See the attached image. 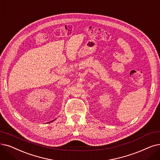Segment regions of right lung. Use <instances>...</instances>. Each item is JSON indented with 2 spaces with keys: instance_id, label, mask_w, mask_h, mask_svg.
Returning <instances> with one entry per match:
<instances>
[{
  "instance_id": "add662e5",
  "label": "right lung",
  "mask_w": 160,
  "mask_h": 160,
  "mask_svg": "<svg viewBox=\"0 0 160 160\" xmlns=\"http://www.w3.org/2000/svg\"><path fill=\"white\" fill-rule=\"evenodd\" d=\"M48 123H49V122H48Z\"/></svg>"
}]
</instances>
